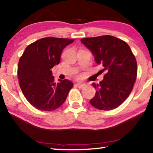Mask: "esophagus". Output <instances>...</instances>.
Wrapping results in <instances>:
<instances>
[{"label":"esophagus","instance_id":"1","mask_svg":"<svg viewBox=\"0 0 153 153\" xmlns=\"http://www.w3.org/2000/svg\"><path fill=\"white\" fill-rule=\"evenodd\" d=\"M84 85H85V84H84V83H77V84H76V86H77V87H78V88H82Z\"/></svg>","mask_w":153,"mask_h":153}]
</instances>
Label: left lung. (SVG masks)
Instances as JSON below:
<instances>
[{
  "mask_svg": "<svg viewBox=\"0 0 153 153\" xmlns=\"http://www.w3.org/2000/svg\"><path fill=\"white\" fill-rule=\"evenodd\" d=\"M81 42L107 72L99 84L93 83L96 93L91 104L104 111L117 108L129 96L136 79L137 61L131 48L112 36L82 38Z\"/></svg>",
  "mask_w": 153,
  "mask_h": 153,
  "instance_id": "8db88e82",
  "label": "left lung"
}]
</instances>
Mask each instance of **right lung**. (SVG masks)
<instances>
[{"label": "right lung", "instance_id": "add662e5", "mask_svg": "<svg viewBox=\"0 0 153 153\" xmlns=\"http://www.w3.org/2000/svg\"><path fill=\"white\" fill-rule=\"evenodd\" d=\"M74 40L44 38L31 43L18 62L20 87L27 101L40 111H51L62 105L74 84L65 79L54 82L51 70L60 63L62 50Z\"/></svg>", "mask_w": 153, "mask_h": 153}]
</instances>
